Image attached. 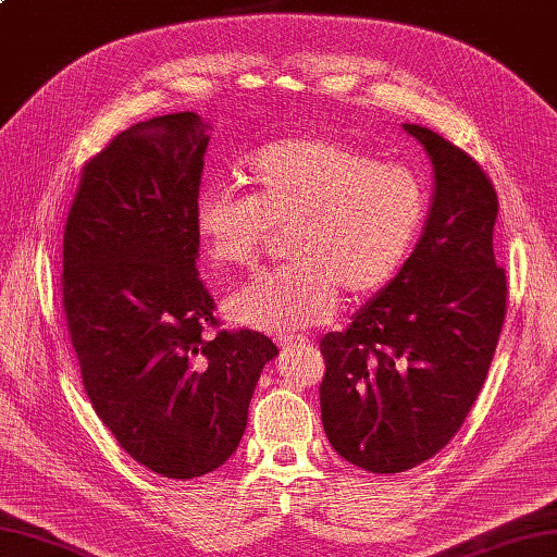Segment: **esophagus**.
<instances>
[{
  "mask_svg": "<svg viewBox=\"0 0 557 557\" xmlns=\"http://www.w3.org/2000/svg\"><path fill=\"white\" fill-rule=\"evenodd\" d=\"M307 343H309V337H304V335H285V337H280V341H277L282 350H289V347H299V345H307Z\"/></svg>",
  "mask_w": 557,
  "mask_h": 557,
  "instance_id": "esophagus-1",
  "label": "esophagus"
}]
</instances>
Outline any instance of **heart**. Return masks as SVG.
<instances>
[{"label":"heart","mask_w":557,"mask_h":557,"mask_svg":"<svg viewBox=\"0 0 557 557\" xmlns=\"http://www.w3.org/2000/svg\"><path fill=\"white\" fill-rule=\"evenodd\" d=\"M248 195L205 188L193 228L207 263L246 268L270 232H287L292 265L263 272L226 299L244 329L287 333L331 319L337 297L384 292L416 248L428 188L400 163H376L325 135L268 141L244 163Z\"/></svg>","instance_id":"b5f03b06"}]
</instances>
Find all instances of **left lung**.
I'll list each match as a JSON object with an SVG mask.
<instances>
[{
	"label": "left lung",
	"instance_id": "8db88e82",
	"mask_svg": "<svg viewBox=\"0 0 557 557\" xmlns=\"http://www.w3.org/2000/svg\"><path fill=\"white\" fill-rule=\"evenodd\" d=\"M434 195L408 263L341 333L321 341V420L333 449L364 471L400 473L449 444L481 394L507 311L483 169L428 127Z\"/></svg>",
	"mask_w": 557,
	"mask_h": 557
}]
</instances>
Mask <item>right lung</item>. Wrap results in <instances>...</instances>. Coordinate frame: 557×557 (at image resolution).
<instances>
[{"label":"right lung","mask_w":557,"mask_h":557,"mask_svg":"<svg viewBox=\"0 0 557 557\" xmlns=\"http://www.w3.org/2000/svg\"><path fill=\"white\" fill-rule=\"evenodd\" d=\"M210 129L171 113L120 133L84 166L64 226L62 301L86 396L117 444L163 478L232 459L277 345L222 331L198 277V200Z\"/></svg>","instance_id":"1"}]
</instances>
